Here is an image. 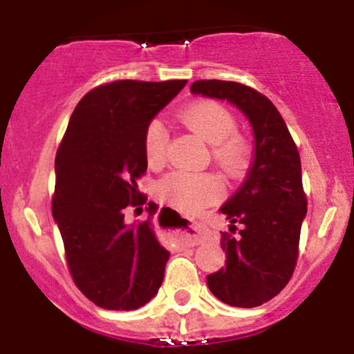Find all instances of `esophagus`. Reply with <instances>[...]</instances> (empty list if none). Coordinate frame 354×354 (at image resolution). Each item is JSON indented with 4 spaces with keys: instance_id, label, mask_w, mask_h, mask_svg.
<instances>
[{
    "instance_id": "obj_1",
    "label": "esophagus",
    "mask_w": 354,
    "mask_h": 354,
    "mask_svg": "<svg viewBox=\"0 0 354 354\" xmlns=\"http://www.w3.org/2000/svg\"><path fill=\"white\" fill-rule=\"evenodd\" d=\"M207 237V227L204 223H193L192 228L183 236V241L186 245H198Z\"/></svg>"
}]
</instances>
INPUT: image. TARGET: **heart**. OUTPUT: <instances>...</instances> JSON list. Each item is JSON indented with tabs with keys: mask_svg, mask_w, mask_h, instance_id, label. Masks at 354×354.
Listing matches in <instances>:
<instances>
[{
	"mask_svg": "<svg viewBox=\"0 0 354 354\" xmlns=\"http://www.w3.org/2000/svg\"><path fill=\"white\" fill-rule=\"evenodd\" d=\"M180 120L193 133L212 145V158L230 175H239L248 167L250 145L236 133L237 122L232 111L216 101H196L180 111ZM168 147V131L161 120H152L143 134V150L149 165L159 167L165 162ZM223 183L211 171L175 170L158 183L159 198L167 200L180 211L195 212L220 198Z\"/></svg>",
	"mask_w": 354,
	"mask_h": 354,
	"instance_id": "heart-1",
	"label": "heart"
}]
</instances>
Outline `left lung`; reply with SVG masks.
<instances>
[{
    "label": "left lung",
    "instance_id": "8db88e82",
    "mask_svg": "<svg viewBox=\"0 0 354 354\" xmlns=\"http://www.w3.org/2000/svg\"><path fill=\"white\" fill-rule=\"evenodd\" d=\"M192 93L230 102L252 124V167L243 186L220 209L230 221V232H221L227 262L207 277V287L220 301L252 308L287 286L298 261L306 216L298 147L282 115L257 90L234 81L202 80L192 84ZM236 223L241 228L232 236Z\"/></svg>",
    "mask_w": 354,
    "mask_h": 354
}]
</instances>
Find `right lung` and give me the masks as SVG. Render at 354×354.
Here are the masks:
<instances>
[{"mask_svg":"<svg viewBox=\"0 0 354 354\" xmlns=\"http://www.w3.org/2000/svg\"><path fill=\"white\" fill-rule=\"evenodd\" d=\"M186 80L113 81L77 102L56 152L53 218L60 228L68 271L77 289L106 310H136L158 294L170 252L159 245L150 218L124 221L126 207L147 196L143 134Z\"/></svg>","mask_w":354,"mask_h":354,"instance_id":"obj_1","label":"right lung"}]
</instances>
